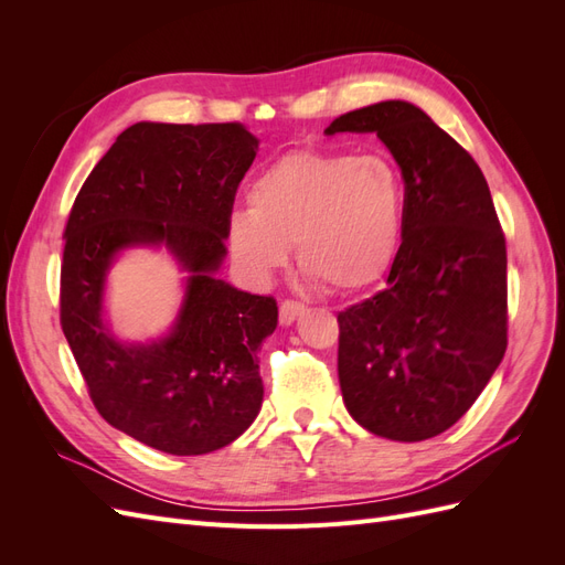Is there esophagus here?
Segmentation results:
<instances>
[{
	"mask_svg": "<svg viewBox=\"0 0 565 565\" xmlns=\"http://www.w3.org/2000/svg\"><path fill=\"white\" fill-rule=\"evenodd\" d=\"M303 311H306L303 303H299L295 299H285L280 303V324H285V328H287V324H292L295 320H299L303 316Z\"/></svg>",
	"mask_w": 565,
	"mask_h": 565,
	"instance_id": "esophagus-1",
	"label": "esophagus"
}]
</instances>
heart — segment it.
Returning a JSON list of instances; mask_svg holds the SVG:
<instances>
[{"label": "heart", "instance_id": "b5f03b06", "mask_svg": "<svg viewBox=\"0 0 565 565\" xmlns=\"http://www.w3.org/2000/svg\"><path fill=\"white\" fill-rule=\"evenodd\" d=\"M249 210L228 218L233 259L254 280L287 266L292 247L309 278L332 292L377 285L396 262L407 191L386 156L297 150L249 183Z\"/></svg>", "mask_w": 565, "mask_h": 565}]
</instances>
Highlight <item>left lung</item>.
Wrapping results in <instances>:
<instances>
[{"mask_svg":"<svg viewBox=\"0 0 565 565\" xmlns=\"http://www.w3.org/2000/svg\"><path fill=\"white\" fill-rule=\"evenodd\" d=\"M377 134L407 191L386 287L339 313V386L374 436L434 438L481 396L507 351V245L481 167L407 100L337 117Z\"/></svg>","mask_w":565,"mask_h":565,"instance_id":"obj_1","label":"left lung"}]
</instances>
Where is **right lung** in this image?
Returning a JSON list of instances; mask_svg holds the SVG:
<instances>
[{
    "label": "right lung",
    "instance_id": "1",
    "mask_svg": "<svg viewBox=\"0 0 565 565\" xmlns=\"http://www.w3.org/2000/svg\"><path fill=\"white\" fill-rule=\"evenodd\" d=\"M259 150L243 125L136 122L92 169L65 226L61 324L110 426L167 455H207L241 438L264 401L262 341L278 306L218 278L237 183ZM131 248H162L184 273L167 333L122 340L107 276Z\"/></svg>",
    "mask_w": 565,
    "mask_h": 565
}]
</instances>
